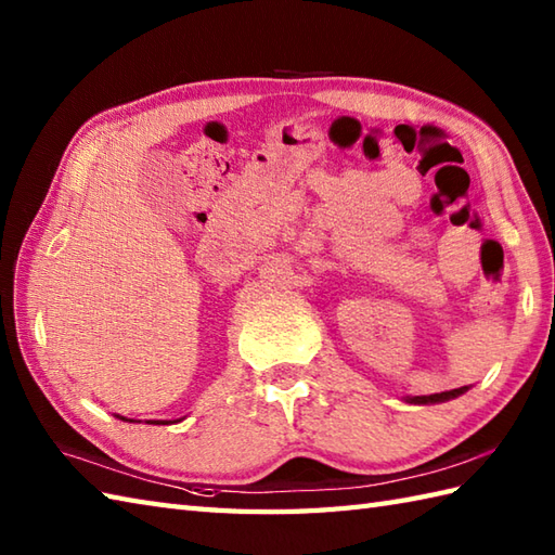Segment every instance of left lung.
I'll use <instances>...</instances> for the list:
<instances>
[{
  "label": "left lung",
  "instance_id": "8db88e82",
  "mask_svg": "<svg viewBox=\"0 0 555 555\" xmlns=\"http://www.w3.org/2000/svg\"><path fill=\"white\" fill-rule=\"evenodd\" d=\"M467 386L463 388H453V391H441V393H431V396H415V398H408L410 403H417V405H427V403H443V400H451L457 398L460 393H465Z\"/></svg>",
  "mask_w": 555,
  "mask_h": 555
}]
</instances>
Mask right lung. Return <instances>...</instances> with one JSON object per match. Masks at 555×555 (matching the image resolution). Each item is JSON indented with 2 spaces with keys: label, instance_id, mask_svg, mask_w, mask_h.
Masks as SVG:
<instances>
[{
  "label": "right lung",
  "instance_id": "1",
  "mask_svg": "<svg viewBox=\"0 0 555 555\" xmlns=\"http://www.w3.org/2000/svg\"><path fill=\"white\" fill-rule=\"evenodd\" d=\"M121 420H124V417H121ZM157 424H164V422H157Z\"/></svg>",
  "mask_w": 555,
  "mask_h": 555
}]
</instances>
